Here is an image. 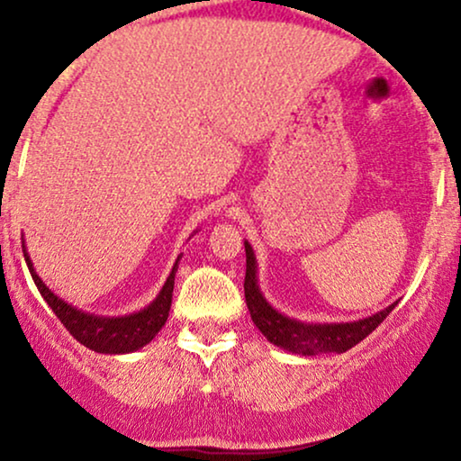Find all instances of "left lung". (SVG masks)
<instances>
[{"label": "left lung", "instance_id": "obj_1", "mask_svg": "<svg viewBox=\"0 0 461 461\" xmlns=\"http://www.w3.org/2000/svg\"><path fill=\"white\" fill-rule=\"evenodd\" d=\"M247 275H245V299L253 325L264 333L268 342L297 356H321V353H345L357 342H362L370 331L382 325L385 316L394 310V305L351 322H303L275 310L264 299L258 285V262L256 253L245 240Z\"/></svg>", "mask_w": 461, "mask_h": 461}]
</instances>
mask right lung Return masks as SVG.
Masks as SVG:
<instances>
[{
	"instance_id": "right-lung-1",
	"label": "right lung",
	"mask_w": 461,
	"mask_h": 461,
	"mask_svg": "<svg viewBox=\"0 0 461 461\" xmlns=\"http://www.w3.org/2000/svg\"><path fill=\"white\" fill-rule=\"evenodd\" d=\"M21 240H23V238H21ZM21 247H23V258L30 268L32 279H34L39 293L43 294L47 305L54 310V314L60 319L62 325L67 327V331L71 333L77 342H82L86 348H93V351L97 353H110V356L134 353L145 345H149L153 338L158 336V331L164 327V322H167L168 310H171L173 285H176L177 264L182 260V256H177V260L173 264L162 290L147 308L128 316H97L91 314V312L73 308L71 303H67V301H62L58 294L51 293L43 279L36 275L28 249H25V242Z\"/></svg>"
}]
</instances>
